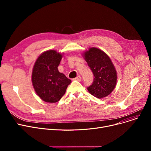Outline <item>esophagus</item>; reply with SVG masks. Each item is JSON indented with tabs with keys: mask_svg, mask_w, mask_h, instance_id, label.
I'll list each match as a JSON object with an SVG mask.
<instances>
[{
	"mask_svg": "<svg viewBox=\"0 0 151 151\" xmlns=\"http://www.w3.org/2000/svg\"><path fill=\"white\" fill-rule=\"evenodd\" d=\"M74 80H76V81H81V80H82V78H81V76L78 75V76H77L75 78H74Z\"/></svg>",
	"mask_w": 151,
	"mask_h": 151,
	"instance_id": "34e87169",
	"label": "esophagus"
}]
</instances>
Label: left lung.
<instances>
[{
    "label": "left lung",
    "mask_w": 151,
    "mask_h": 151,
    "mask_svg": "<svg viewBox=\"0 0 151 151\" xmlns=\"http://www.w3.org/2000/svg\"><path fill=\"white\" fill-rule=\"evenodd\" d=\"M83 56L94 76L88 91L99 99L107 97L114 89L117 80V71L111 60L104 51L95 47L84 52Z\"/></svg>",
    "instance_id": "obj_1"
}]
</instances>
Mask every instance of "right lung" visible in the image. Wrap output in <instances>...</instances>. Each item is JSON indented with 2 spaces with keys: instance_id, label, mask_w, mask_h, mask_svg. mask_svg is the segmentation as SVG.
<instances>
[{
  "instance_id": "right-lung-1",
  "label": "right lung",
  "mask_w": 151,
  "mask_h": 151,
  "mask_svg": "<svg viewBox=\"0 0 151 151\" xmlns=\"http://www.w3.org/2000/svg\"><path fill=\"white\" fill-rule=\"evenodd\" d=\"M63 55L55 50H47L35 62L32 83L37 96L45 102L53 104L60 100L71 82L58 70Z\"/></svg>"
}]
</instances>
